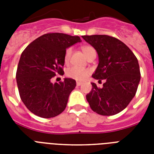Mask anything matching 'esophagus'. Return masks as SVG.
I'll return each mask as SVG.
<instances>
[{"instance_id":"1","label":"esophagus","mask_w":154,"mask_h":154,"mask_svg":"<svg viewBox=\"0 0 154 154\" xmlns=\"http://www.w3.org/2000/svg\"><path fill=\"white\" fill-rule=\"evenodd\" d=\"M82 82H77V86H80V85H82Z\"/></svg>"}]
</instances>
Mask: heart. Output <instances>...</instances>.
<instances>
[{"label":"heart","mask_w":154,"mask_h":154,"mask_svg":"<svg viewBox=\"0 0 154 154\" xmlns=\"http://www.w3.org/2000/svg\"><path fill=\"white\" fill-rule=\"evenodd\" d=\"M82 49L85 55L86 56V57H89L92 53H96L95 49L92 46H89V45H84V46H82ZM71 54H72V48H68L65 50V57H64L65 63H68L69 61ZM90 72H91L90 69H82V68L73 66V67L69 68L67 70L66 74H67L68 77L72 78V79H74L76 81H79V82H82V81H85V80L86 79L88 76L90 74Z\"/></svg>","instance_id":"obj_1"}]
</instances>
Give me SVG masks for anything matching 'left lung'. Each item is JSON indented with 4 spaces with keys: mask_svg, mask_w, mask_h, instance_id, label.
Listing matches in <instances>:
<instances>
[{
    "mask_svg": "<svg viewBox=\"0 0 154 154\" xmlns=\"http://www.w3.org/2000/svg\"><path fill=\"white\" fill-rule=\"evenodd\" d=\"M96 49L98 65L92 77L105 81L102 88L91 83L93 89L86 99L93 111L112 116L125 109L134 98L141 72L138 60L129 47L120 40L107 35L82 36Z\"/></svg>",
    "mask_w": 154,
    "mask_h": 154,
    "instance_id": "8db88e82",
    "label": "left lung"
}]
</instances>
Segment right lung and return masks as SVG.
Here are the masks:
<instances>
[{"instance_id": "add662e5", "label": "right lung", "mask_w": 154, "mask_h": 154, "mask_svg": "<svg viewBox=\"0 0 154 154\" xmlns=\"http://www.w3.org/2000/svg\"><path fill=\"white\" fill-rule=\"evenodd\" d=\"M82 40L78 36L46 33L31 42L20 55L17 70V83L21 101L30 112L50 118L65 110L76 81L65 78L54 84L51 78L64 72L65 53Z\"/></svg>"}]
</instances>
